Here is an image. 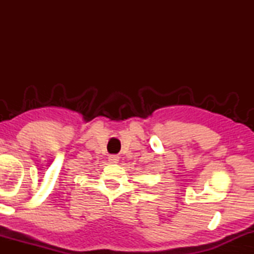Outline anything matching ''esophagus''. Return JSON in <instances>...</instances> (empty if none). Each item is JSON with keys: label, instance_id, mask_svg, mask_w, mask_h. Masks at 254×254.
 <instances>
[{"label": "esophagus", "instance_id": "34e87169", "mask_svg": "<svg viewBox=\"0 0 254 254\" xmlns=\"http://www.w3.org/2000/svg\"><path fill=\"white\" fill-rule=\"evenodd\" d=\"M120 160V157L117 156V154H111V156L109 157V161L111 163H118Z\"/></svg>", "mask_w": 254, "mask_h": 254}]
</instances>
